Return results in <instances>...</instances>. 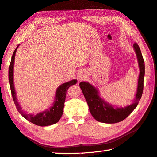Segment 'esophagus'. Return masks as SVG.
Here are the masks:
<instances>
[{"label":"esophagus","mask_w":157,"mask_h":157,"mask_svg":"<svg viewBox=\"0 0 157 157\" xmlns=\"http://www.w3.org/2000/svg\"><path fill=\"white\" fill-rule=\"evenodd\" d=\"M85 77H86V75L84 74V73H79V74H78V78H79L80 80H81V79H84Z\"/></svg>","instance_id":"1"}]
</instances>
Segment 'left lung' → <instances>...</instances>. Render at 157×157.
<instances>
[{"instance_id": "left-lung-1", "label": "left lung", "mask_w": 157, "mask_h": 157, "mask_svg": "<svg viewBox=\"0 0 157 157\" xmlns=\"http://www.w3.org/2000/svg\"><path fill=\"white\" fill-rule=\"evenodd\" d=\"M134 50L137 57L140 67V75L138 78V85L136 99L134 103L125 107H115L106 103L99 97L96 88L88 82H82L79 84L83 94L88 105L89 110L93 118L97 121L103 123H116L123 121L136 108L138 103L142 97L144 89V79L145 74V64L140 48L136 43L133 44Z\"/></svg>"}]
</instances>
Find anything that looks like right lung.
<instances>
[{
	"instance_id": "obj_1",
	"label": "right lung",
	"mask_w": 157,
	"mask_h": 157,
	"mask_svg": "<svg viewBox=\"0 0 157 157\" xmlns=\"http://www.w3.org/2000/svg\"><path fill=\"white\" fill-rule=\"evenodd\" d=\"M18 46L19 45H17V47L13 52V55H12L10 65H9V84H10L12 97H13L14 103L15 106H16L17 111L19 112V113L24 118H25L28 121L36 125L45 127V126H49L56 123V122L59 121V120L60 119L63 113V108L64 101H65L67 91L71 86L76 84L77 80L76 79H73L71 81L64 83V84L60 85L57 88L56 96H55V101L53 104V106H52L50 109H47L45 112L37 113L35 116H34L33 114H28L26 112H24L23 110H21V107L20 106L19 103L17 102L13 84L14 60L15 52H16Z\"/></svg>"
}]
</instances>
